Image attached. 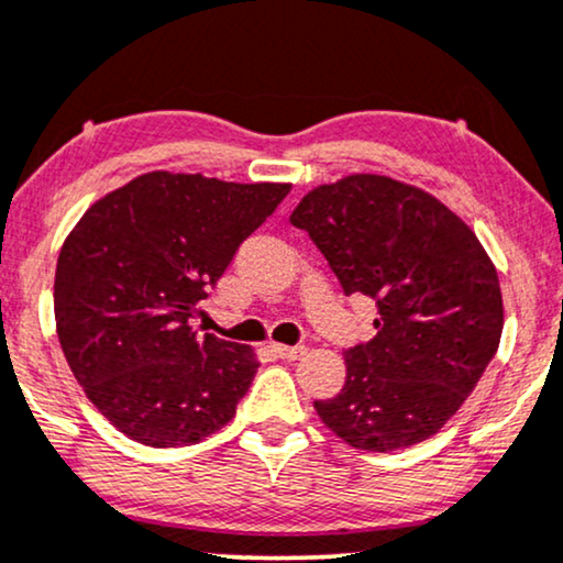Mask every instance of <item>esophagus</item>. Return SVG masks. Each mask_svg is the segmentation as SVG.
<instances>
[{"instance_id": "esophagus-1", "label": "esophagus", "mask_w": 563, "mask_h": 563, "mask_svg": "<svg viewBox=\"0 0 563 563\" xmlns=\"http://www.w3.org/2000/svg\"><path fill=\"white\" fill-rule=\"evenodd\" d=\"M273 351L280 355V358H286V361H298L306 353V347L303 345H277L275 343Z\"/></svg>"}]
</instances>
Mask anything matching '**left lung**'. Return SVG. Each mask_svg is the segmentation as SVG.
Returning <instances> with one entry per match:
<instances>
[{"label":"left lung","instance_id":"left-lung-1","mask_svg":"<svg viewBox=\"0 0 563 563\" xmlns=\"http://www.w3.org/2000/svg\"><path fill=\"white\" fill-rule=\"evenodd\" d=\"M290 223L309 233L345 296L364 294L379 309L376 334L345 351L343 389L317 400V416L355 450L433 437L499 351V275L478 236L429 191L379 174L311 189Z\"/></svg>","mask_w":563,"mask_h":563}]
</instances>
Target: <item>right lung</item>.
I'll list each match as a JSON object with an SVG mask.
<instances>
[{"label": "right lung", "instance_id": "right-lung-1", "mask_svg": "<svg viewBox=\"0 0 563 563\" xmlns=\"http://www.w3.org/2000/svg\"><path fill=\"white\" fill-rule=\"evenodd\" d=\"M288 191L151 170L92 202L64 239L54 277L64 358L130 439L197 444L236 416L257 355L199 338L189 319Z\"/></svg>", "mask_w": 563, "mask_h": 563}]
</instances>
